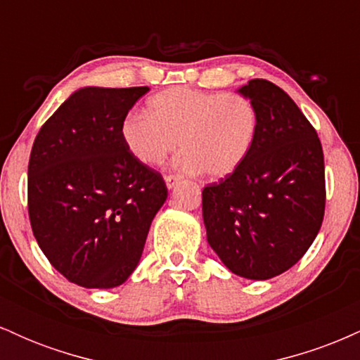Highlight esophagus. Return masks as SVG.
Masks as SVG:
<instances>
[{"instance_id": "1", "label": "esophagus", "mask_w": 360, "mask_h": 360, "mask_svg": "<svg viewBox=\"0 0 360 360\" xmlns=\"http://www.w3.org/2000/svg\"><path fill=\"white\" fill-rule=\"evenodd\" d=\"M177 183H179V177H176V176H166V186H167L169 191H171V189H174L176 186H177Z\"/></svg>"}]
</instances>
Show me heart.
I'll list each match as a JSON object with an SVG mask.
<instances>
[{
	"label": "heart",
	"mask_w": 360,
	"mask_h": 360,
	"mask_svg": "<svg viewBox=\"0 0 360 360\" xmlns=\"http://www.w3.org/2000/svg\"><path fill=\"white\" fill-rule=\"evenodd\" d=\"M255 128L254 106L240 94L172 88L148 100V115H130L122 137L130 154L146 166L162 164L179 140L183 152L176 166L181 171L223 179L245 160Z\"/></svg>",
	"instance_id": "1"
}]
</instances>
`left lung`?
<instances>
[{
    "mask_svg": "<svg viewBox=\"0 0 360 360\" xmlns=\"http://www.w3.org/2000/svg\"><path fill=\"white\" fill-rule=\"evenodd\" d=\"M257 128L245 160L203 189L206 238L226 269L245 279L283 274L307 254L325 213L323 150L296 103L272 82L237 89Z\"/></svg>",
    "mask_w": 360,
    "mask_h": 360,
    "instance_id": "obj_1",
    "label": "left lung"
}]
</instances>
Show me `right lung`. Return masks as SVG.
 Wrapping results in <instances>:
<instances>
[{"label": "right lung", "instance_id": "1", "mask_svg": "<svg viewBox=\"0 0 360 360\" xmlns=\"http://www.w3.org/2000/svg\"><path fill=\"white\" fill-rule=\"evenodd\" d=\"M147 91L79 88L44 123L32 147V230L49 262L77 286L125 283L167 200L162 176L139 162L122 137L128 111Z\"/></svg>", "mask_w": 360, "mask_h": 360}]
</instances>
